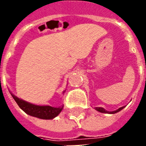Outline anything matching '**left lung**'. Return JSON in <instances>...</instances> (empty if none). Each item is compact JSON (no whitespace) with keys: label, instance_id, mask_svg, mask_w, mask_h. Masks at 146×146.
I'll use <instances>...</instances> for the list:
<instances>
[{"label":"left lung","instance_id":"8db88e82","mask_svg":"<svg viewBox=\"0 0 146 146\" xmlns=\"http://www.w3.org/2000/svg\"><path fill=\"white\" fill-rule=\"evenodd\" d=\"M123 108H124V106L120 107L117 110H115V111H113V112H108V111H106V110H105L103 108H101V107H96L95 108V110H98V112H100V113H117V112L120 111V110H122V109H123Z\"/></svg>","mask_w":146,"mask_h":146}]
</instances>
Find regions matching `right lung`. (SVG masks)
<instances>
[{"instance_id": "obj_1", "label": "right lung", "mask_w": 146, "mask_h": 146, "mask_svg": "<svg viewBox=\"0 0 146 146\" xmlns=\"http://www.w3.org/2000/svg\"><path fill=\"white\" fill-rule=\"evenodd\" d=\"M12 98L16 102L18 106L23 110L24 112L30 116H35L40 119H51L57 116L61 111L62 107L54 108L49 106H36V105L30 104L27 102H25L22 99H19L16 96L11 94Z\"/></svg>"}]
</instances>
